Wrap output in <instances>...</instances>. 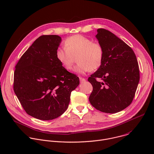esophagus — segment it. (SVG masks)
I'll return each mask as SVG.
<instances>
[{
	"instance_id": "1",
	"label": "esophagus",
	"mask_w": 154,
	"mask_h": 154,
	"mask_svg": "<svg viewBox=\"0 0 154 154\" xmlns=\"http://www.w3.org/2000/svg\"><path fill=\"white\" fill-rule=\"evenodd\" d=\"M79 80L81 82H85L86 81V79L83 78H81V77H79Z\"/></svg>"
}]
</instances>
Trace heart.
<instances>
[{
	"label": "heart",
	"instance_id": "b5f03b06",
	"mask_svg": "<svg viewBox=\"0 0 154 154\" xmlns=\"http://www.w3.org/2000/svg\"><path fill=\"white\" fill-rule=\"evenodd\" d=\"M65 48L59 47L56 51L57 60L67 70L73 68L74 57H76L78 63L75 72L85 74L89 71H95L101 66L104 50L103 46L97 42L82 35H74L67 38L64 42Z\"/></svg>",
	"mask_w": 154,
	"mask_h": 154
}]
</instances>
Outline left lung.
Instances as JSON below:
<instances>
[{
  "label": "left lung",
  "mask_w": 154,
  "mask_h": 154,
  "mask_svg": "<svg viewBox=\"0 0 154 154\" xmlns=\"http://www.w3.org/2000/svg\"><path fill=\"white\" fill-rule=\"evenodd\" d=\"M96 38L104 56L100 68L88 78L93 88L89 100L100 112L116 113L134 99L140 78L138 62L131 47L112 32L99 28Z\"/></svg>",
  "instance_id": "1"
}]
</instances>
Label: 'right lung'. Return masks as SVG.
<instances>
[{
	"label": "right lung",
	"instance_id": "add662e5",
	"mask_svg": "<svg viewBox=\"0 0 154 154\" xmlns=\"http://www.w3.org/2000/svg\"><path fill=\"white\" fill-rule=\"evenodd\" d=\"M61 42L57 35H42L23 54L15 66L14 90L25 111L42 120H51L67 109L79 78L57 60Z\"/></svg>",
	"mask_w": 154,
	"mask_h": 154
}]
</instances>
